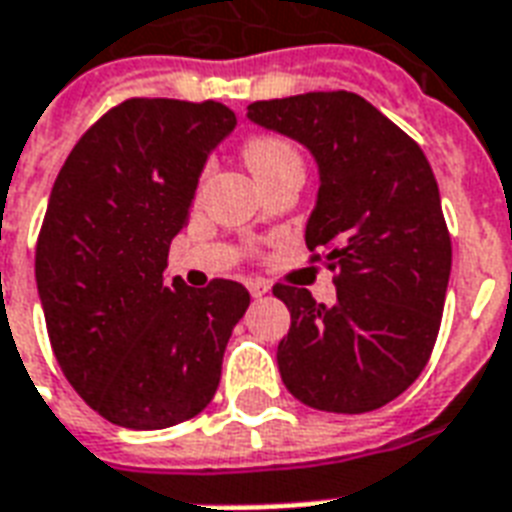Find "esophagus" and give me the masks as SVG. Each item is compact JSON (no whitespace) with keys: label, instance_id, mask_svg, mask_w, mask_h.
<instances>
[{"label":"esophagus","instance_id":"obj_1","mask_svg":"<svg viewBox=\"0 0 512 512\" xmlns=\"http://www.w3.org/2000/svg\"><path fill=\"white\" fill-rule=\"evenodd\" d=\"M246 287H249L252 298H263V295L271 293V287H268L266 282H260V279H249V282H246Z\"/></svg>","mask_w":512,"mask_h":512}]
</instances>
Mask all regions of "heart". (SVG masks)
Wrapping results in <instances>:
<instances>
[{
    "label": "heart",
    "mask_w": 512,
    "mask_h": 512,
    "mask_svg": "<svg viewBox=\"0 0 512 512\" xmlns=\"http://www.w3.org/2000/svg\"><path fill=\"white\" fill-rule=\"evenodd\" d=\"M244 160L255 179L274 176L279 170H304V160L293 143L279 135H257L244 146Z\"/></svg>",
    "instance_id": "heart-1"
}]
</instances>
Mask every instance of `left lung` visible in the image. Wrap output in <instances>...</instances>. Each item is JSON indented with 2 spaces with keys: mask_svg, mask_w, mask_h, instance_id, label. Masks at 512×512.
Masks as SVG:
<instances>
[{
  "mask_svg": "<svg viewBox=\"0 0 512 512\" xmlns=\"http://www.w3.org/2000/svg\"><path fill=\"white\" fill-rule=\"evenodd\" d=\"M246 119L301 143L320 176L306 246L336 268V304L276 285L290 331L285 388L323 412H372L418 380L437 342L450 236L426 154L372 102L309 92L252 102Z\"/></svg>",
  "mask_w": 512,
  "mask_h": 512,
  "instance_id": "8db88e82",
  "label": "left lung"
}]
</instances>
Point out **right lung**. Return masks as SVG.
<instances>
[{
  "label": "right lung",
  "instance_id": "right-lung-1",
  "mask_svg": "<svg viewBox=\"0 0 512 512\" xmlns=\"http://www.w3.org/2000/svg\"><path fill=\"white\" fill-rule=\"evenodd\" d=\"M236 130L222 102L127 100L86 132L48 198L34 255L51 347L78 396L124 429H168L214 399L249 293L168 282L211 151Z\"/></svg>",
  "mask_w": 512,
  "mask_h": 512
}]
</instances>
